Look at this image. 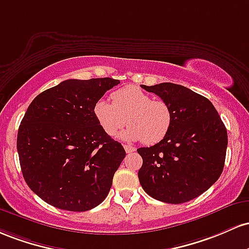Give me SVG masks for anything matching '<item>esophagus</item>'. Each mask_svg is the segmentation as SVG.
<instances>
[{
  "instance_id": "1",
  "label": "esophagus",
  "mask_w": 249,
  "mask_h": 249,
  "mask_svg": "<svg viewBox=\"0 0 249 249\" xmlns=\"http://www.w3.org/2000/svg\"><path fill=\"white\" fill-rule=\"evenodd\" d=\"M124 150H125V152H127V153H133V152H135V148L132 147V146H128V144H124Z\"/></svg>"
}]
</instances>
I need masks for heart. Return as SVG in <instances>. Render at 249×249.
Listing matches in <instances>:
<instances>
[{
  "label": "heart",
  "mask_w": 249,
  "mask_h": 249,
  "mask_svg": "<svg viewBox=\"0 0 249 249\" xmlns=\"http://www.w3.org/2000/svg\"><path fill=\"white\" fill-rule=\"evenodd\" d=\"M111 99L113 103L97 100L93 107L95 120L107 135L116 136L128 124L124 138L129 141L155 144L166 138L173 120L168 103L153 100L152 95L135 86L117 89Z\"/></svg>",
  "instance_id": "1"
}]
</instances>
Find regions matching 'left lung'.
Wrapping results in <instances>:
<instances>
[{
	"label": "left lung",
	"instance_id": "8db88e82",
	"mask_svg": "<svg viewBox=\"0 0 249 249\" xmlns=\"http://www.w3.org/2000/svg\"><path fill=\"white\" fill-rule=\"evenodd\" d=\"M161 97L172 110L166 138L139 148L143 163L139 180L143 191L167 203L191 201L216 182L225 166L227 129L208 99L175 83L141 86Z\"/></svg>",
	"mask_w": 249,
	"mask_h": 249
}]
</instances>
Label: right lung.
Masks as SVG:
<instances>
[{"mask_svg":"<svg viewBox=\"0 0 249 249\" xmlns=\"http://www.w3.org/2000/svg\"><path fill=\"white\" fill-rule=\"evenodd\" d=\"M119 80H66L33 100L18 133L22 174L54 207L86 212L107 197L124 159L120 142L95 120L94 103Z\"/></svg>","mask_w":249,"mask_h":249,"instance_id":"obj_1","label":"right lung"}]
</instances>
